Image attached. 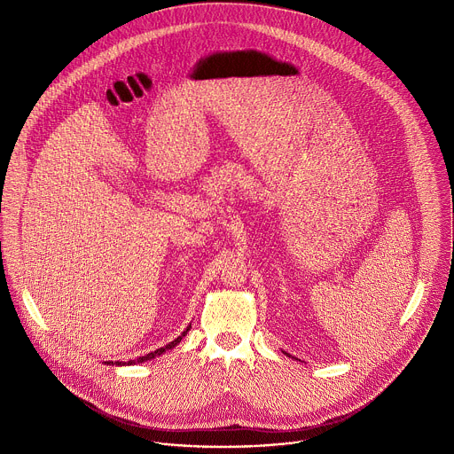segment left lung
Segmentation results:
<instances>
[{
    "instance_id": "8db88e82",
    "label": "left lung",
    "mask_w": 454,
    "mask_h": 454,
    "mask_svg": "<svg viewBox=\"0 0 454 454\" xmlns=\"http://www.w3.org/2000/svg\"><path fill=\"white\" fill-rule=\"evenodd\" d=\"M284 354H286V356H289V354H287V352H284Z\"/></svg>"
}]
</instances>
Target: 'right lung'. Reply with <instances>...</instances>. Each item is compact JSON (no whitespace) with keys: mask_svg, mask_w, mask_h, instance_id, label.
Masks as SVG:
<instances>
[{"mask_svg":"<svg viewBox=\"0 0 454 454\" xmlns=\"http://www.w3.org/2000/svg\"><path fill=\"white\" fill-rule=\"evenodd\" d=\"M192 329V323L190 325L181 333V336H177L174 341H170L168 345H165V347H161V348H158V350H154V352H151V354H147V356H142V357H138V359H131V361H127V363H120V361H107V364H116V366H121V364H137V363H145V361H151V359H154V357H158V356H161V354H165L167 350H172L176 345H179L181 343V340L186 336V333Z\"/></svg>","mask_w":454,"mask_h":454,"instance_id":"1","label":"right lung"}]
</instances>
